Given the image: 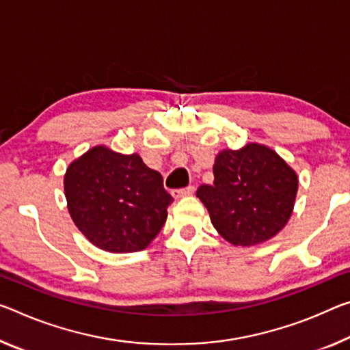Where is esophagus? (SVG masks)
Wrapping results in <instances>:
<instances>
[{
	"label": "esophagus",
	"instance_id": "1",
	"mask_svg": "<svg viewBox=\"0 0 350 350\" xmlns=\"http://www.w3.org/2000/svg\"><path fill=\"white\" fill-rule=\"evenodd\" d=\"M195 193V187L190 185V187H185V188H179V190H173L171 191V195L174 198H184V196H190Z\"/></svg>",
	"mask_w": 350,
	"mask_h": 350
}]
</instances>
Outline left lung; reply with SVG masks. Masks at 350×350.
Segmentation results:
<instances>
[{"mask_svg":"<svg viewBox=\"0 0 350 350\" xmlns=\"http://www.w3.org/2000/svg\"><path fill=\"white\" fill-rule=\"evenodd\" d=\"M213 185L196 196L207 207L218 234L234 246L268 241L286 226L295 207L297 174L273 149L247 143L215 159Z\"/></svg>","mask_w":350,"mask_h":350,"instance_id":"left-lung-1","label":"left lung"}]
</instances>
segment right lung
<instances>
[{"instance_id": "1", "label": "right lung", "mask_w": 350, "mask_h": 350, "mask_svg": "<svg viewBox=\"0 0 350 350\" xmlns=\"http://www.w3.org/2000/svg\"><path fill=\"white\" fill-rule=\"evenodd\" d=\"M68 212L77 229L103 251H143L162 229L173 198L159 171L138 154L95 146L73 160L64 177Z\"/></svg>"}]
</instances>
